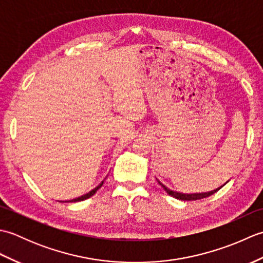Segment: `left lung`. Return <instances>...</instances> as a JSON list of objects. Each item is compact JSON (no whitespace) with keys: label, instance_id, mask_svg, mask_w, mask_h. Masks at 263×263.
Here are the masks:
<instances>
[{"label":"left lung","instance_id":"1","mask_svg":"<svg viewBox=\"0 0 263 263\" xmlns=\"http://www.w3.org/2000/svg\"><path fill=\"white\" fill-rule=\"evenodd\" d=\"M158 183L160 184L165 191L168 193L170 195H172L173 198L178 199V200H184V201H192V200H200V199H204V198H208L210 195L215 194L218 190L219 189H216L214 191H210V192H205V193H192V194H187V193H181V192H176V191H173V190L168 189L167 186H165L163 183H161L159 180H157Z\"/></svg>","mask_w":263,"mask_h":263}]
</instances>
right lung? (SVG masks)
I'll list each match as a JSON object with an SVG mask.
<instances>
[{
  "mask_svg": "<svg viewBox=\"0 0 263 263\" xmlns=\"http://www.w3.org/2000/svg\"><path fill=\"white\" fill-rule=\"evenodd\" d=\"M103 183L104 182H102V183H100L99 184V185L96 187V189H93L92 190V191H90V192H89V193H87V194H85V195H81V197L80 198H77V199H73V200H71V202H77V201H82V200H86V199H88V198H90L91 197V195H93L95 193H96L97 192V190L100 187V186H102L103 185Z\"/></svg>",
  "mask_w": 263,
  "mask_h": 263,
  "instance_id": "add662e5",
  "label": "right lung"
}]
</instances>
